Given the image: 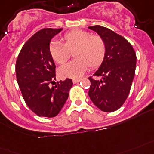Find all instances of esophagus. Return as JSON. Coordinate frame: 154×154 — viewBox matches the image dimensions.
Instances as JSON below:
<instances>
[{
  "label": "esophagus",
  "mask_w": 154,
  "mask_h": 154,
  "mask_svg": "<svg viewBox=\"0 0 154 154\" xmlns=\"http://www.w3.org/2000/svg\"><path fill=\"white\" fill-rule=\"evenodd\" d=\"M80 80H81L80 79H72V81H73L74 83H79V81H80Z\"/></svg>",
  "instance_id": "obj_1"
}]
</instances>
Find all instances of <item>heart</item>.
<instances>
[{
  "label": "heart",
  "instance_id": "obj_1",
  "mask_svg": "<svg viewBox=\"0 0 154 154\" xmlns=\"http://www.w3.org/2000/svg\"><path fill=\"white\" fill-rule=\"evenodd\" d=\"M61 41L63 44L52 42L49 52L58 64L65 63L71 57V52H73L75 60L58 69V74L63 78H79L88 66L97 68L105 58L106 44L100 35L76 29L65 33L61 37Z\"/></svg>",
  "mask_w": 154,
  "mask_h": 154
}]
</instances>
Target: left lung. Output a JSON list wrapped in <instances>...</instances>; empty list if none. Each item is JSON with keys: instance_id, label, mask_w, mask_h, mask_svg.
<instances>
[{"instance_id": "left-lung-1", "label": "left lung", "mask_w": 154, "mask_h": 154, "mask_svg": "<svg viewBox=\"0 0 154 154\" xmlns=\"http://www.w3.org/2000/svg\"><path fill=\"white\" fill-rule=\"evenodd\" d=\"M96 31L106 44L103 63L94 76L88 79L91 86L88 96L94 104L103 112H114L125 102L130 92L135 75L137 56L133 46L124 37L100 26L88 27Z\"/></svg>"}]
</instances>
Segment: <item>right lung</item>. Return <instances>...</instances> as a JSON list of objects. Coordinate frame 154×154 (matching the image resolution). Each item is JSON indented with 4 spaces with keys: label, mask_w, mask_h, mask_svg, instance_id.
<instances>
[{
    "label": "right lung",
    "mask_w": 154,
    "mask_h": 154,
    "mask_svg": "<svg viewBox=\"0 0 154 154\" xmlns=\"http://www.w3.org/2000/svg\"><path fill=\"white\" fill-rule=\"evenodd\" d=\"M61 30L45 28L37 32L24 44L17 59V81L24 100L38 116L58 115L73 85L71 79L56 83L54 81L56 66L49 46L52 38Z\"/></svg>",
    "instance_id": "obj_1"
}]
</instances>
